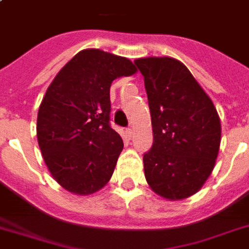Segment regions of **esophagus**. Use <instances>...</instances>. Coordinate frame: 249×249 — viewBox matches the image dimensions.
I'll use <instances>...</instances> for the list:
<instances>
[{"label":"esophagus","mask_w":249,"mask_h":249,"mask_svg":"<svg viewBox=\"0 0 249 249\" xmlns=\"http://www.w3.org/2000/svg\"><path fill=\"white\" fill-rule=\"evenodd\" d=\"M126 135L129 136V137H132V136H133V128H132V126H129V128L126 129Z\"/></svg>","instance_id":"34e87169"}]
</instances>
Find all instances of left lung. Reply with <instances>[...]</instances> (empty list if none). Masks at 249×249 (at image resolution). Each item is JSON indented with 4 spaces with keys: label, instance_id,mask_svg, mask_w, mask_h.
<instances>
[{
    "label": "left lung",
    "instance_id": "8db88e82",
    "mask_svg": "<svg viewBox=\"0 0 249 249\" xmlns=\"http://www.w3.org/2000/svg\"><path fill=\"white\" fill-rule=\"evenodd\" d=\"M144 77L153 144L144 153L149 187L180 200L203 187L219 153V114L187 66L171 57L136 60Z\"/></svg>",
    "mask_w": 249,
    "mask_h": 249
}]
</instances>
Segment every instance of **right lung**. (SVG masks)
Returning <instances> with one entry per match:
<instances>
[{"label": "right lung", "mask_w": 249, "mask_h": 249, "mask_svg": "<svg viewBox=\"0 0 249 249\" xmlns=\"http://www.w3.org/2000/svg\"><path fill=\"white\" fill-rule=\"evenodd\" d=\"M136 71L128 58L98 49L77 53L58 71L38 109L37 140L52 176L90 195L108 183L124 142L110 126V85Z\"/></svg>", "instance_id": "right-lung-1"}]
</instances>
